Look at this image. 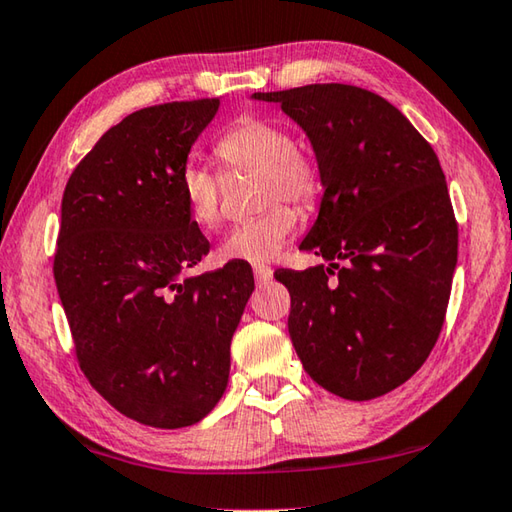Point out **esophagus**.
<instances>
[{
    "label": "esophagus",
    "instance_id": "34e87169",
    "mask_svg": "<svg viewBox=\"0 0 512 512\" xmlns=\"http://www.w3.org/2000/svg\"><path fill=\"white\" fill-rule=\"evenodd\" d=\"M253 273H255V280L259 284H264V282H268L273 277V268L268 266V264H255L253 266Z\"/></svg>",
    "mask_w": 512,
    "mask_h": 512
}]
</instances>
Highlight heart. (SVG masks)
Listing matches in <instances>:
<instances>
[{"instance_id":"heart-1","label":"heart","mask_w":512,"mask_h":512,"mask_svg":"<svg viewBox=\"0 0 512 512\" xmlns=\"http://www.w3.org/2000/svg\"><path fill=\"white\" fill-rule=\"evenodd\" d=\"M215 156L226 170L257 172V201L266 206L257 217L228 230L219 257L228 262L262 264L288 244L297 228V212L284 204L309 210L320 199L322 170L311 152L293 143L288 129L275 120L241 116L217 138ZM181 201L188 217L203 230L221 221V183L210 167L197 161L179 170Z\"/></svg>"}]
</instances>
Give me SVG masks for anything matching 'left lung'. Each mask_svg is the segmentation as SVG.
<instances>
[{
  "label": "left lung",
  "instance_id": "8db88e82",
  "mask_svg": "<svg viewBox=\"0 0 512 512\" xmlns=\"http://www.w3.org/2000/svg\"><path fill=\"white\" fill-rule=\"evenodd\" d=\"M255 98L297 120L322 170L320 215L300 248L331 264L275 271L302 367L349 401L392 392L430 356L448 311L459 228L441 163L374 91L329 82Z\"/></svg>",
  "mask_w": 512,
  "mask_h": 512
}]
</instances>
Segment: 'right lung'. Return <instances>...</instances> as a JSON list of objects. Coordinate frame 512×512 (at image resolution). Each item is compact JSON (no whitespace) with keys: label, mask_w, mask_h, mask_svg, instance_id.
Segmentation results:
<instances>
[{"label":"right lung","mask_w":512,"mask_h":512,"mask_svg":"<svg viewBox=\"0 0 512 512\" xmlns=\"http://www.w3.org/2000/svg\"><path fill=\"white\" fill-rule=\"evenodd\" d=\"M217 109L203 98L134 111L100 136L62 197L53 277L78 365L120 414L163 430L219 403L255 288L241 262L181 280L210 244L176 179Z\"/></svg>","instance_id":"1"}]
</instances>
